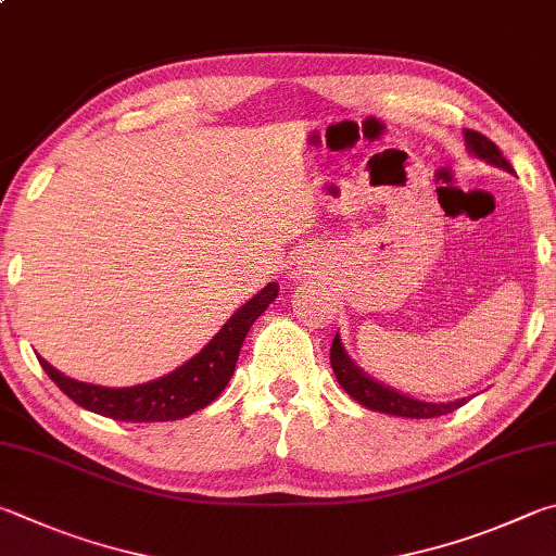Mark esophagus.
I'll list each match as a JSON object with an SVG mask.
<instances>
[{"mask_svg": "<svg viewBox=\"0 0 556 556\" xmlns=\"http://www.w3.org/2000/svg\"><path fill=\"white\" fill-rule=\"evenodd\" d=\"M313 268H315V261L303 253V256H298V258H293V263H290V276L303 278V276H307V273H313Z\"/></svg>", "mask_w": 556, "mask_h": 556, "instance_id": "1", "label": "esophagus"}]
</instances>
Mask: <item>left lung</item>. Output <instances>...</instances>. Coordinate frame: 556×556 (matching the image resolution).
Wrapping results in <instances>:
<instances>
[{
    "instance_id": "left-lung-1",
    "label": "left lung",
    "mask_w": 556,
    "mask_h": 556,
    "mask_svg": "<svg viewBox=\"0 0 556 556\" xmlns=\"http://www.w3.org/2000/svg\"><path fill=\"white\" fill-rule=\"evenodd\" d=\"M464 139H466V149H469L476 159H481L491 165H498V168L513 173V165L505 161V155L501 153L498 146H495L491 139H485L483 134L466 129ZM329 362H332L339 386H342L356 403L368 407V410L395 415V417H415V420H427V417H440L446 413H454L456 407H462L466 403V397H462V401H454V403H422V401H415V397H410V395H403V393L393 391V388L374 381L371 376H366L362 368L354 366L352 358L346 356L339 334L332 342Z\"/></svg>"
}]
</instances>
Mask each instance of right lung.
I'll return each instance as SVG.
<instances>
[{
	"instance_id": "obj_1",
	"label": "right lung",
	"mask_w": 556,
	"mask_h": 556,
	"mask_svg": "<svg viewBox=\"0 0 556 556\" xmlns=\"http://www.w3.org/2000/svg\"><path fill=\"white\" fill-rule=\"evenodd\" d=\"M278 298V286L268 283L258 295H253L247 305H241L229 317L212 342L192 356L188 364L175 368L173 374L159 381L131 386V388H104L63 376L46 358L38 356V364L51 376V381L85 410L112 417L119 422H168L180 420L207 407L227 388L229 378L237 368L243 339L251 325L263 315L273 300Z\"/></svg>"
}]
</instances>
